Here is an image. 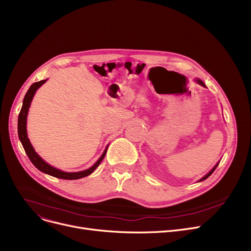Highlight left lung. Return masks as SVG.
Here are the masks:
<instances>
[{
  "label": "left lung",
  "mask_w": 251,
  "mask_h": 251,
  "mask_svg": "<svg viewBox=\"0 0 251 251\" xmlns=\"http://www.w3.org/2000/svg\"><path fill=\"white\" fill-rule=\"evenodd\" d=\"M197 82H199V83H200L201 85H202V86H205V85H204V83H203L201 80H200V79H197ZM218 165H219V163H218V164H217V165H216V166H215V167L212 169V171H210L209 173H207V174H206V175H205L203 178H201V181H203V180H205L206 178H208L210 175H212V174H213V172H214V171L216 170V168L218 167Z\"/></svg>",
  "instance_id": "left-lung-1"
}]
</instances>
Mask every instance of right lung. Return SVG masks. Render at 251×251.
Wrapping results in <instances>:
<instances>
[{"instance_id": "obj_1", "label": "right lung", "mask_w": 251, "mask_h": 251, "mask_svg": "<svg viewBox=\"0 0 251 251\" xmlns=\"http://www.w3.org/2000/svg\"><path fill=\"white\" fill-rule=\"evenodd\" d=\"M47 80H41V81H37L34 82L29 89L26 92V95L24 97L23 100V104H22V108L21 111L19 113L18 116V136L19 139L22 143L23 149L27 154V156L29 157V160L31 161V163L34 165V167H36L41 172L46 173L48 175H50L52 177H56V178H60V179H66V180H76V179H80L83 177H86L88 175H90L94 171L99 167V165L101 163L102 159L105 155V152H107V149L103 151V153L101 154V156L99 159V161L92 166L91 168L85 170V171H81V172H76V173H67V172H63V171H60L54 167L50 166L49 164H47L41 156H39L35 151L33 150L31 143L27 137V133H26V118H27V113H28V109H29V105L30 102L32 100V98L35 94V91L37 90V88L39 86H42Z\"/></svg>"}]
</instances>
